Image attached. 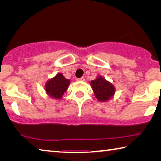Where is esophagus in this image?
<instances>
[{"instance_id":"1","label":"esophagus","mask_w":161,"mask_h":161,"mask_svg":"<svg viewBox=\"0 0 161 161\" xmlns=\"http://www.w3.org/2000/svg\"><path fill=\"white\" fill-rule=\"evenodd\" d=\"M84 80H85V79H84V77H81V78H78L77 81H84Z\"/></svg>"}]
</instances>
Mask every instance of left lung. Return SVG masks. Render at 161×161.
Here are the masks:
<instances>
[{
	"label": "left lung",
	"mask_w": 161,
	"mask_h": 161,
	"mask_svg": "<svg viewBox=\"0 0 161 161\" xmlns=\"http://www.w3.org/2000/svg\"><path fill=\"white\" fill-rule=\"evenodd\" d=\"M91 86L95 97L102 102L110 99L115 93V88L113 84L101 76L91 81Z\"/></svg>",
	"instance_id": "left-lung-1"
}]
</instances>
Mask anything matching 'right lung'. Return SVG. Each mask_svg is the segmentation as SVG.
Returning a JSON list of instances; mask_svg holds the SVG:
<instances>
[{"label":"right lung","mask_w":161,"mask_h":161,"mask_svg":"<svg viewBox=\"0 0 161 161\" xmlns=\"http://www.w3.org/2000/svg\"><path fill=\"white\" fill-rule=\"evenodd\" d=\"M70 81L65 78L61 73H58L55 77L47 81L45 91L50 97L55 99H60L67 91Z\"/></svg>","instance_id":"1"}]
</instances>
